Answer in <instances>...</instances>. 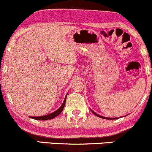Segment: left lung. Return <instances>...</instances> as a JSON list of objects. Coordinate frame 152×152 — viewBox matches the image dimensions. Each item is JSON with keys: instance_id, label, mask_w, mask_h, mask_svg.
I'll list each match as a JSON object with an SVG mask.
<instances>
[{"instance_id": "8db88e82", "label": "left lung", "mask_w": 152, "mask_h": 152, "mask_svg": "<svg viewBox=\"0 0 152 152\" xmlns=\"http://www.w3.org/2000/svg\"><path fill=\"white\" fill-rule=\"evenodd\" d=\"M91 111H92V113H93L94 114H95L96 116H99V117L102 118H105V119H116V118H109V117H104V116H101V115H99V114H96V112H94V111H93V110L91 109Z\"/></svg>"}]
</instances>
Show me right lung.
<instances>
[{
	"mask_svg": "<svg viewBox=\"0 0 152 152\" xmlns=\"http://www.w3.org/2000/svg\"><path fill=\"white\" fill-rule=\"evenodd\" d=\"M67 94H66L65 99H64V102H63L62 105L61 106V107H59L58 109L56 110V111H55L53 113H50V114H48V115H45V116H30V118H34V119H36V120H49V119H51V118L56 117L57 116H58V115L61 113L63 109H64V106H65V104H66V96H67Z\"/></svg>",
	"mask_w": 152,
	"mask_h": 152,
	"instance_id": "right-lung-1",
	"label": "right lung"
}]
</instances>
